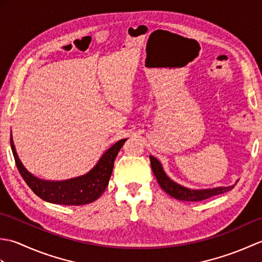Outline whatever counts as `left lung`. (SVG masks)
Here are the masks:
<instances>
[{
    "label": "left lung",
    "instance_id": "1",
    "mask_svg": "<svg viewBox=\"0 0 262 262\" xmlns=\"http://www.w3.org/2000/svg\"><path fill=\"white\" fill-rule=\"evenodd\" d=\"M149 160H151V166L152 171L157 178L160 187L163 190L170 194L171 197L176 199L183 200V202H200V200H205L209 197L216 196V194L224 193L226 191H230L231 189L234 188V186L237 183V181L232 186L227 187H216V188H207V189H191L183 187L179 183H177L171 179L168 174L165 173L162 164L160 161L154 158L153 155H149Z\"/></svg>",
    "mask_w": 262,
    "mask_h": 262
}]
</instances>
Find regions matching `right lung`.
I'll return each instance as SVG.
<instances>
[{"instance_id":"obj_1","label":"right lung","mask_w":262,"mask_h":262,"mask_svg":"<svg viewBox=\"0 0 262 262\" xmlns=\"http://www.w3.org/2000/svg\"><path fill=\"white\" fill-rule=\"evenodd\" d=\"M10 141L16 168L27 185L38 197L52 204L81 206L94 202L103 193L109 183L111 173H113L115 159L127 138L118 141L109 147L99 159L98 163L88 173L59 181L42 180L31 174L25 168L18 157L12 135H11Z\"/></svg>"}]
</instances>
